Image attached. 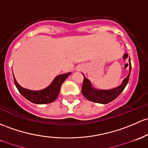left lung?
Listing matches in <instances>:
<instances>
[{"instance_id": "1", "label": "left lung", "mask_w": 148, "mask_h": 148, "mask_svg": "<svg viewBox=\"0 0 148 148\" xmlns=\"http://www.w3.org/2000/svg\"><path fill=\"white\" fill-rule=\"evenodd\" d=\"M129 61H130V71H129L128 75L124 79L123 82L121 86L117 87V88H113V89L106 90V91L94 89L91 87L89 80L84 77V82L82 88V92L84 96L90 101L102 104L108 103L116 99L121 94V93L123 91L125 87L126 86L127 82H128L130 71H131L130 58H129Z\"/></svg>"}]
</instances>
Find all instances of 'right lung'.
<instances>
[{"label": "right lung", "instance_id": "add662e5", "mask_svg": "<svg viewBox=\"0 0 148 148\" xmlns=\"http://www.w3.org/2000/svg\"><path fill=\"white\" fill-rule=\"evenodd\" d=\"M71 72L66 74H60L57 76L52 83L47 88L40 91H31L23 88L18 84L13 77L14 83L19 92L30 102L36 104H46L53 102L55 101L60 92L62 84L65 79L70 75Z\"/></svg>", "mask_w": 148, "mask_h": 148}]
</instances>
